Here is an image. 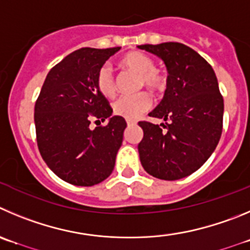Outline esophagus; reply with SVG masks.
I'll return each instance as SVG.
<instances>
[{
    "label": "esophagus",
    "mask_w": 250,
    "mask_h": 250,
    "mask_svg": "<svg viewBox=\"0 0 250 250\" xmlns=\"http://www.w3.org/2000/svg\"><path fill=\"white\" fill-rule=\"evenodd\" d=\"M136 121L134 120H127V125H136Z\"/></svg>",
    "instance_id": "obj_1"
}]
</instances>
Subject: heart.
Here are the masks:
<instances>
[{
	"instance_id": "heart-1",
	"label": "heart",
	"mask_w": 250,
	"mask_h": 250,
	"mask_svg": "<svg viewBox=\"0 0 250 250\" xmlns=\"http://www.w3.org/2000/svg\"><path fill=\"white\" fill-rule=\"evenodd\" d=\"M121 66L141 75L139 85L146 86L154 92L165 88L167 78L162 70L154 67V62L142 51H130L120 60ZM96 87L104 97H113L116 93V80L108 66H102L96 75ZM151 106V97L148 92H141L133 96H121L113 102L114 114L127 120H136L148 111Z\"/></svg>"
}]
</instances>
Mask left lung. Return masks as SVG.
<instances>
[{"mask_svg":"<svg viewBox=\"0 0 250 250\" xmlns=\"http://www.w3.org/2000/svg\"><path fill=\"white\" fill-rule=\"evenodd\" d=\"M138 48L160 58L169 74L164 97L149 113L169 123H138L144 132L138 144L141 163L154 178H186L211 157L222 134L225 104L216 74L199 53L181 43Z\"/></svg>","mask_w":250,"mask_h":250,"instance_id":"8db88e82","label":"left lung"}]
</instances>
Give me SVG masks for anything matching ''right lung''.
<instances>
[{
  "label": "right lung",
  "instance_id": "1",
  "mask_svg": "<svg viewBox=\"0 0 250 250\" xmlns=\"http://www.w3.org/2000/svg\"><path fill=\"white\" fill-rule=\"evenodd\" d=\"M117 48H81L46 75L34 107L37 143L49 169L76 186H93L111 175L127 123L96 87V75ZM108 119L89 128L90 118Z\"/></svg>",
  "mask_w": 250,
  "mask_h": 250
}]
</instances>
